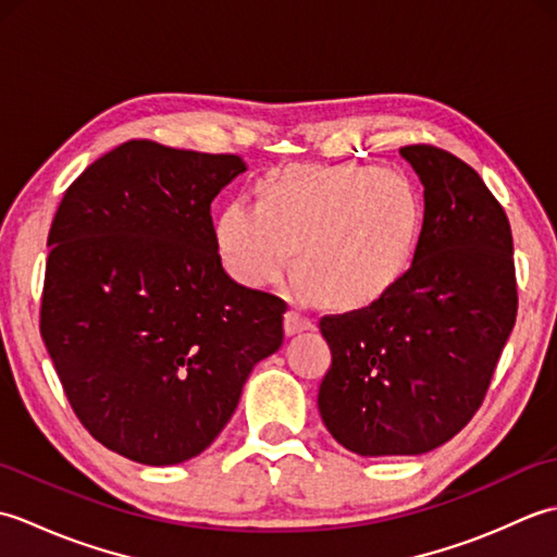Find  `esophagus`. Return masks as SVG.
Returning <instances> with one entry per match:
<instances>
[{"mask_svg": "<svg viewBox=\"0 0 557 557\" xmlns=\"http://www.w3.org/2000/svg\"><path fill=\"white\" fill-rule=\"evenodd\" d=\"M313 327V321L309 315H304L301 311L292 309L285 313V333L287 335H297L301 333V330H311Z\"/></svg>", "mask_w": 557, "mask_h": 557, "instance_id": "1", "label": "esophagus"}]
</instances>
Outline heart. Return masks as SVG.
Instances as JSON below:
<instances>
[{
	"mask_svg": "<svg viewBox=\"0 0 557 557\" xmlns=\"http://www.w3.org/2000/svg\"><path fill=\"white\" fill-rule=\"evenodd\" d=\"M423 208L405 176L366 164H299L265 176L258 203L220 212L215 244L224 270L263 289L287 275L297 251L304 285L335 306H366L407 275Z\"/></svg>",
	"mask_w": 557,
	"mask_h": 557,
	"instance_id": "obj_1",
	"label": "heart"
}]
</instances>
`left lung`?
<instances>
[{"instance_id":"obj_1","label":"left lung","mask_w":557,"mask_h":557,"mask_svg":"<svg viewBox=\"0 0 557 557\" xmlns=\"http://www.w3.org/2000/svg\"><path fill=\"white\" fill-rule=\"evenodd\" d=\"M423 184L417 256L385 297L323 315L318 409L361 457L423 455L474 417L517 318L512 232L481 176L435 146L399 148Z\"/></svg>"}]
</instances>
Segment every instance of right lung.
<instances>
[{
  "mask_svg": "<svg viewBox=\"0 0 557 557\" xmlns=\"http://www.w3.org/2000/svg\"><path fill=\"white\" fill-rule=\"evenodd\" d=\"M239 156L128 140L66 188L47 246L40 335L71 409L112 453L191 459L282 345L287 304L224 272L210 203Z\"/></svg>",
  "mask_w": 557,
  "mask_h": 557,
  "instance_id": "right-lung-1",
  "label": "right lung"
}]
</instances>
